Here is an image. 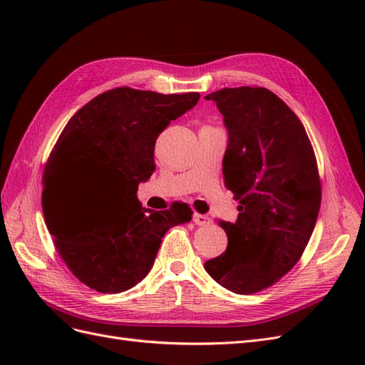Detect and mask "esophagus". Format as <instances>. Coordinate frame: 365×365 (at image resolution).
I'll list each match as a JSON object with an SVG mask.
<instances>
[{
  "label": "esophagus",
  "instance_id": "34e87169",
  "mask_svg": "<svg viewBox=\"0 0 365 365\" xmlns=\"http://www.w3.org/2000/svg\"><path fill=\"white\" fill-rule=\"evenodd\" d=\"M193 220H195L196 225H210V224H212V219H210V217L205 216V215H200V213L195 215Z\"/></svg>",
  "mask_w": 365,
  "mask_h": 365
}]
</instances>
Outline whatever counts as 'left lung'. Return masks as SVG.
Listing matches in <instances>:
<instances>
[{
	"mask_svg": "<svg viewBox=\"0 0 365 365\" xmlns=\"http://www.w3.org/2000/svg\"><path fill=\"white\" fill-rule=\"evenodd\" d=\"M205 98L224 115V182L239 201L235 224L219 220L227 251L205 271L231 292H260L294 268L312 236L322 205L315 152L300 118L267 88H222Z\"/></svg>",
	"mask_w": 365,
	"mask_h": 365,
	"instance_id": "left-lung-1",
	"label": "left lung"
}]
</instances>
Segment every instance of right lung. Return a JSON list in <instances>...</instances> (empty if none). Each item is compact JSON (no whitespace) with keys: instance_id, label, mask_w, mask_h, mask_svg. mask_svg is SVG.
Segmentation results:
<instances>
[{"instance_id":"obj_1","label":"right lung","mask_w":365,"mask_h":365,"mask_svg":"<svg viewBox=\"0 0 365 365\" xmlns=\"http://www.w3.org/2000/svg\"><path fill=\"white\" fill-rule=\"evenodd\" d=\"M200 97L118 86L82 106L61 132L42 175V212L54 248L88 288L130 289L150 271L165 231L192 220L187 204L153 212L141 205L137 190L155 170L158 135ZM79 178L103 187L102 207L74 212L68 207L64 192Z\"/></svg>"}]
</instances>
